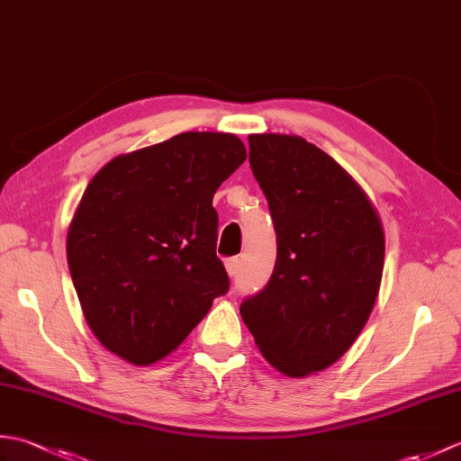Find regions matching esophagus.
<instances>
[{"label": "esophagus", "instance_id": "obj_1", "mask_svg": "<svg viewBox=\"0 0 461 461\" xmlns=\"http://www.w3.org/2000/svg\"><path fill=\"white\" fill-rule=\"evenodd\" d=\"M225 271H228L230 277H236L238 271H240V259L238 258L225 259Z\"/></svg>", "mask_w": 461, "mask_h": 461}]
</instances>
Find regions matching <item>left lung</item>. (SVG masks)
Returning <instances> with one entry per match:
<instances>
[{
	"instance_id": "obj_1",
	"label": "left lung",
	"mask_w": 461,
	"mask_h": 461,
	"mask_svg": "<svg viewBox=\"0 0 461 461\" xmlns=\"http://www.w3.org/2000/svg\"><path fill=\"white\" fill-rule=\"evenodd\" d=\"M249 164L269 203L277 259L240 312L269 365L301 378L337 362L366 325L384 231L355 178L301 136L251 134Z\"/></svg>"
}]
</instances>
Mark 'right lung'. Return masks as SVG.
<instances>
[{
  "instance_id": "1",
  "label": "right lung",
  "mask_w": 461,
  "mask_h": 461,
  "mask_svg": "<svg viewBox=\"0 0 461 461\" xmlns=\"http://www.w3.org/2000/svg\"><path fill=\"white\" fill-rule=\"evenodd\" d=\"M246 158L236 134L182 132L95 174L68 225L67 261L106 350L152 365L228 293L212 200Z\"/></svg>"
}]
</instances>
